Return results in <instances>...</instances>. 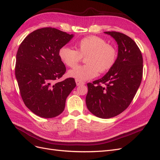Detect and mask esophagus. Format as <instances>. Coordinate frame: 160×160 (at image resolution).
I'll use <instances>...</instances> for the list:
<instances>
[{
    "label": "esophagus",
    "instance_id": "1",
    "mask_svg": "<svg viewBox=\"0 0 160 160\" xmlns=\"http://www.w3.org/2000/svg\"><path fill=\"white\" fill-rule=\"evenodd\" d=\"M75 82H76V84L77 86H79V85H84L85 83L83 81H81L79 79H75Z\"/></svg>",
    "mask_w": 160,
    "mask_h": 160
}]
</instances>
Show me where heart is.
Returning a JSON list of instances; mask_svg holds the SVG:
<instances>
[{
  "label": "heart",
  "mask_w": 160,
  "mask_h": 160,
  "mask_svg": "<svg viewBox=\"0 0 160 160\" xmlns=\"http://www.w3.org/2000/svg\"><path fill=\"white\" fill-rule=\"evenodd\" d=\"M76 50L62 47L59 51V57L65 65L75 67L86 57V65L78 66L69 71L68 75L80 81L93 79L101 72L109 71L117 59V51L111 45L108 44L103 38L89 36L76 43Z\"/></svg>",
  "instance_id": "obj_1"
}]
</instances>
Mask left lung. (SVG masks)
Returning a JSON list of instances; mask_svg holds the SVG:
<instances>
[{
  "label": "left lung",
  "instance_id": "1",
  "mask_svg": "<svg viewBox=\"0 0 160 160\" xmlns=\"http://www.w3.org/2000/svg\"><path fill=\"white\" fill-rule=\"evenodd\" d=\"M118 45L115 64L102 78L88 83L86 105L91 113L108 119L122 113L132 102L141 84L143 57L135 41L123 33L104 32ZM104 84V86L100 83Z\"/></svg>",
  "mask_w": 160,
  "mask_h": 160
}]
</instances>
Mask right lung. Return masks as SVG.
<instances>
[{
	"instance_id": "obj_1",
	"label": "right lung",
	"mask_w": 160,
	"mask_h": 160,
	"mask_svg": "<svg viewBox=\"0 0 160 160\" xmlns=\"http://www.w3.org/2000/svg\"><path fill=\"white\" fill-rule=\"evenodd\" d=\"M73 36L55 28H42L30 33L18 47L15 76L21 98L39 117L60 115L67 98L76 87L73 78L56 82L66 71L59 51Z\"/></svg>"
}]
</instances>
